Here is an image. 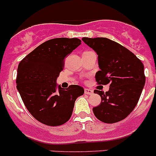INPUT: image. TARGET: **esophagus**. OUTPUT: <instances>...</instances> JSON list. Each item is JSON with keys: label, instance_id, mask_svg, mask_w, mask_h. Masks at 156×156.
<instances>
[{"label": "esophagus", "instance_id": "esophagus-1", "mask_svg": "<svg viewBox=\"0 0 156 156\" xmlns=\"http://www.w3.org/2000/svg\"><path fill=\"white\" fill-rule=\"evenodd\" d=\"M93 90H90V89H88V88H85L84 89V94H88V95H90L93 94Z\"/></svg>", "mask_w": 156, "mask_h": 156}]
</instances>
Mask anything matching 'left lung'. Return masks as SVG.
Masks as SVG:
<instances>
[{
    "mask_svg": "<svg viewBox=\"0 0 156 156\" xmlns=\"http://www.w3.org/2000/svg\"><path fill=\"white\" fill-rule=\"evenodd\" d=\"M98 55L101 70L95 75L98 84H110L108 91L94 90L101 96L100 105L93 108L101 121L114 123L133 110L146 83L144 66L132 52L107 38L83 37Z\"/></svg>",
    "mask_w": 156,
    "mask_h": 156,
    "instance_id": "left-lung-1",
    "label": "left lung"
}]
</instances>
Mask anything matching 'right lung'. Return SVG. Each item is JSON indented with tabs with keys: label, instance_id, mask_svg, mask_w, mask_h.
Instances as JSON below:
<instances>
[{
	"label": "right lung",
	"instance_id": "right-lung-1",
	"mask_svg": "<svg viewBox=\"0 0 156 156\" xmlns=\"http://www.w3.org/2000/svg\"><path fill=\"white\" fill-rule=\"evenodd\" d=\"M81 41L78 38H55L42 43L20 62L16 88L28 111L43 124L56 126L70 119L77 98L84 88L57 85L66 57Z\"/></svg>",
	"mask_w": 156,
	"mask_h": 156
}]
</instances>
